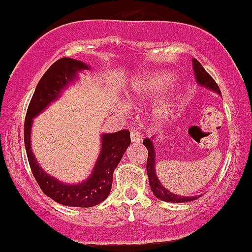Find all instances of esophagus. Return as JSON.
<instances>
[{"label": "esophagus", "instance_id": "obj_1", "mask_svg": "<svg viewBox=\"0 0 252 252\" xmlns=\"http://www.w3.org/2000/svg\"><path fill=\"white\" fill-rule=\"evenodd\" d=\"M141 139H143V136H141V134L139 133L138 130H131L130 133V140L133 144H136V143H140Z\"/></svg>", "mask_w": 252, "mask_h": 252}]
</instances>
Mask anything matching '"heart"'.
<instances>
[{
  "mask_svg": "<svg viewBox=\"0 0 252 252\" xmlns=\"http://www.w3.org/2000/svg\"><path fill=\"white\" fill-rule=\"evenodd\" d=\"M175 81V75L166 70L141 74L134 77L126 90V101H122L119 108L122 112H128L130 106H140L150 98L155 97L158 92ZM173 106V98L171 94H163L154 101L150 109V116L156 123H162L168 118L171 108Z\"/></svg>",
  "mask_w": 252,
  "mask_h": 252,
  "instance_id": "1",
  "label": "heart"
}]
</instances>
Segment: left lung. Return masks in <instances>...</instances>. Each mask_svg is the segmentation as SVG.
<instances>
[{
	"instance_id": "1",
	"label": "left lung",
	"mask_w": 252,
	"mask_h": 252,
	"mask_svg": "<svg viewBox=\"0 0 252 252\" xmlns=\"http://www.w3.org/2000/svg\"><path fill=\"white\" fill-rule=\"evenodd\" d=\"M192 66H193L194 77H196V82L198 84V86L211 90V91L216 92L219 96H221L218 85H217L216 81L212 79L211 75L203 69V66L199 64V61H197L196 59H192ZM153 138H155V136H153ZM153 138L144 139L143 143L149 151L148 162H146V172H148L149 185H150V188L151 191H153L154 196H155L156 198L161 199V201L171 202V203H185V202H191L199 198L201 196L186 197L180 196V194H175L172 193V192L168 191L165 186H162V183H161L160 180L158 178V175H156V153L155 148H154Z\"/></svg>"
}]
</instances>
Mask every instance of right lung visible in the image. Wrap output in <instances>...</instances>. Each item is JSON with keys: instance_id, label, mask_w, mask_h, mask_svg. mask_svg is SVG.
<instances>
[{"instance_id": "1", "label": "right lung", "mask_w": 252, "mask_h": 252, "mask_svg": "<svg viewBox=\"0 0 252 252\" xmlns=\"http://www.w3.org/2000/svg\"><path fill=\"white\" fill-rule=\"evenodd\" d=\"M90 69V65L76 59L61 58L55 61L36 85L24 122V145L34 178L46 196L67 207L89 208L103 202L111 193L114 170L130 145V133L128 130L102 134L101 150L92 172L86 180L79 183H66L58 180L45 172L36 161L31 143L34 118L58 101L63 92L79 80L80 72Z\"/></svg>"}]
</instances>
